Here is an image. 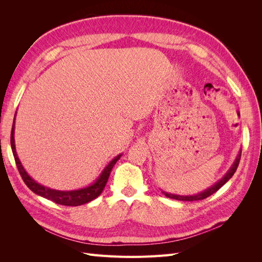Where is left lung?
<instances>
[{
    "mask_svg": "<svg viewBox=\"0 0 262 262\" xmlns=\"http://www.w3.org/2000/svg\"><path fill=\"white\" fill-rule=\"evenodd\" d=\"M241 155H242V149H239V152H238V154H237L233 165L231 166V168L227 170V172L225 173V175L222 177L217 182H215V184H214L213 186H211L208 189L203 190V191H201L199 193L191 194V195H180V194L168 193V192H165V191H162V192L167 198H170V199H173V200H179V201H198V200H203V199H205V198L210 196L211 194L215 193L222 186H224L226 182L233 177V175L235 173L237 167H238V164H239V161H241Z\"/></svg>",
    "mask_w": 262,
    "mask_h": 262,
    "instance_id": "8db88e82",
    "label": "left lung"
}]
</instances>
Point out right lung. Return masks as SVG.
<instances>
[{
	"instance_id": "right-lung-1",
	"label": "right lung",
	"mask_w": 262,
	"mask_h": 262,
	"mask_svg": "<svg viewBox=\"0 0 262 262\" xmlns=\"http://www.w3.org/2000/svg\"><path fill=\"white\" fill-rule=\"evenodd\" d=\"M15 118H16V113H15L13 126H12L11 146H12L13 155L15 158V162H16L20 176H21L24 182H25L26 186L31 190V191L38 195L42 196V198H46V199L51 200V201L58 203V204H61V205H68V207H78V205L89 203V202L93 201L94 199H96V198L102 192V190H104L113 167L115 166V164L119 160H120L122 154H119L116 157H114L113 161H110L106 167L102 169L98 178L95 180L93 184L86 186L84 188H80L76 190H67V191L64 190V191H63V190H57V189H51L48 187H45L28 175V172L25 170V168L23 167V165L19 161L17 152H16V146H15V139H14Z\"/></svg>"
}]
</instances>
